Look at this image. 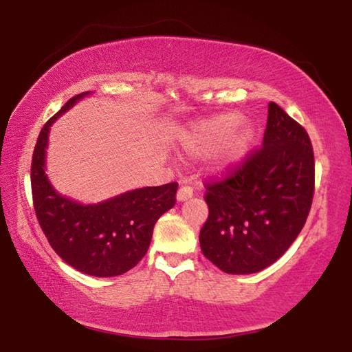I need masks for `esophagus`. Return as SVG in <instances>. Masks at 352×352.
I'll return each instance as SVG.
<instances>
[{
  "label": "esophagus",
  "instance_id": "1",
  "mask_svg": "<svg viewBox=\"0 0 352 352\" xmlns=\"http://www.w3.org/2000/svg\"><path fill=\"white\" fill-rule=\"evenodd\" d=\"M192 188H189V186H182L180 189H178V192H177V200L178 201H186L188 199H190L192 197Z\"/></svg>",
  "mask_w": 352,
  "mask_h": 352
}]
</instances>
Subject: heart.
I'll use <instances>...</instances> for the list:
<instances>
[{
	"instance_id": "heart-1",
	"label": "heart",
	"mask_w": 352,
	"mask_h": 352,
	"mask_svg": "<svg viewBox=\"0 0 352 352\" xmlns=\"http://www.w3.org/2000/svg\"><path fill=\"white\" fill-rule=\"evenodd\" d=\"M239 113H220L205 119L183 135V144L194 153H210L224 144L216 158V169L222 174L236 170L245 162L254 144L256 132L252 126H241Z\"/></svg>"
}]
</instances>
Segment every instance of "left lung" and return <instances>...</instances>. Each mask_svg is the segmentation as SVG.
<instances>
[{
    "instance_id": "1",
    "label": "left lung",
    "mask_w": 352,
    "mask_h": 352,
    "mask_svg": "<svg viewBox=\"0 0 352 352\" xmlns=\"http://www.w3.org/2000/svg\"><path fill=\"white\" fill-rule=\"evenodd\" d=\"M314 183L307 132L270 102L262 148L230 178L206 188L210 216L199 237L205 258L231 275L267 269L305 226Z\"/></svg>"
}]
</instances>
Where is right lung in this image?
I'll return each mask as SVG.
<instances>
[{
    "label": "right lung",
    "mask_w": 352,
    "mask_h": 352,
    "mask_svg": "<svg viewBox=\"0 0 352 352\" xmlns=\"http://www.w3.org/2000/svg\"><path fill=\"white\" fill-rule=\"evenodd\" d=\"M90 94L69 99L41 129L32 155V199L38 223L54 252L85 275L110 278L133 269L144 258L155 223L175 205L178 184L132 189L87 205L52 186L46 174L51 126Z\"/></svg>",
    "instance_id": "1"
}]
</instances>
